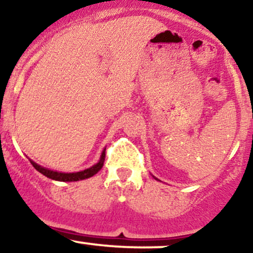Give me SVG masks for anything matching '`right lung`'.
I'll return each instance as SVG.
<instances>
[{
	"label": "right lung",
	"instance_id": "1",
	"mask_svg": "<svg viewBox=\"0 0 253 253\" xmlns=\"http://www.w3.org/2000/svg\"><path fill=\"white\" fill-rule=\"evenodd\" d=\"M105 150H106V148L103 150L100 160H99L95 165H93V166L89 167V169H84V171L75 172V173H63V172H57V171H51V169H45V167H42L41 165L36 164L35 161H32V160H30V161L37 171L41 172L42 174H44L45 177L50 178V179L58 180V181H78V180L87 179V178L93 177V175L96 174V173L100 171L101 167L104 166Z\"/></svg>",
	"mask_w": 253,
	"mask_h": 253
}]
</instances>
